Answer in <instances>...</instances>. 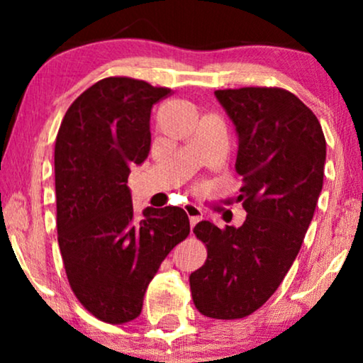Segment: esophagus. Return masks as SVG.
<instances>
[{
	"label": "esophagus",
	"mask_w": 363,
	"mask_h": 363,
	"mask_svg": "<svg viewBox=\"0 0 363 363\" xmlns=\"http://www.w3.org/2000/svg\"><path fill=\"white\" fill-rule=\"evenodd\" d=\"M183 208H185V213L188 215V218H190V226L193 230V226H195L198 221H201L203 211L196 205H193V203H186V205Z\"/></svg>",
	"instance_id": "1"
}]
</instances>
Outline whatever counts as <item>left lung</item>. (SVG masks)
I'll use <instances>...</instances> for the list:
<instances>
[{"instance_id": "left-lung-1", "label": "left lung", "mask_w": 363, "mask_h": 363, "mask_svg": "<svg viewBox=\"0 0 363 363\" xmlns=\"http://www.w3.org/2000/svg\"><path fill=\"white\" fill-rule=\"evenodd\" d=\"M238 135L240 228L195 226L208 247L191 272L193 302L213 319H241L274 294L291 269L324 183L325 138L317 117L294 94L277 87L216 91Z\"/></svg>"}]
</instances>
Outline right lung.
<instances>
[{
    "instance_id": "obj_1",
    "label": "right lung",
    "mask_w": 363,
    "mask_h": 363,
    "mask_svg": "<svg viewBox=\"0 0 363 363\" xmlns=\"http://www.w3.org/2000/svg\"><path fill=\"white\" fill-rule=\"evenodd\" d=\"M168 94L137 79H102L72 102L57 132L59 250L74 294L111 324L140 315L162 261L190 235L178 206H147L137 220L127 186L150 152L153 104Z\"/></svg>"
}]
</instances>
